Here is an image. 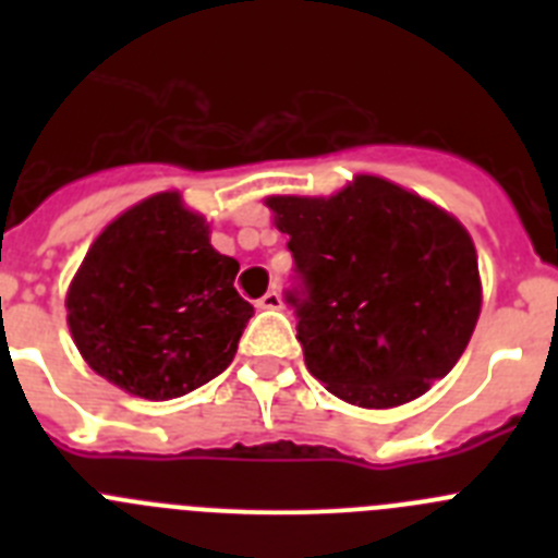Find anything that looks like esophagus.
Masks as SVG:
<instances>
[{
  "mask_svg": "<svg viewBox=\"0 0 558 558\" xmlns=\"http://www.w3.org/2000/svg\"><path fill=\"white\" fill-rule=\"evenodd\" d=\"M256 307H259V310H279V307H282V295L276 293V290H268V293H265L263 299L256 302Z\"/></svg>",
  "mask_w": 558,
  "mask_h": 558,
  "instance_id": "1",
  "label": "esophagus"
}]
</instances>
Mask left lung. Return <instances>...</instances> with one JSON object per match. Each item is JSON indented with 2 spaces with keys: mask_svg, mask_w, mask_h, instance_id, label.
<instances>
[{
  "mask_svg": "<svg viewBox=\"0 0 558 558\" xmlns=\"http://www.w3.org/2000/svg\"><path fill=\"white\" fill-rule=\"evenodd\" d=\"M276 229L290 234L304 363L360 408H397L445 377L481 315L472 236L430 201L377 175L332 198L274 195Z\"/></svg>",
  "mask_w": 558,
  "mask_h": 558,
  "instance_id": "1",
  "label": "left lung"
}]
</instances>
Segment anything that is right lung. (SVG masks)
Returning a JSON list of instances; mask_svg holds the SVG:
<instances>
[{"label": "right lung", "mask_w": 558, "mask_h": 558, "mask_svg": "<svg viewBox=\"0 0 558 558\" xmlns=\"http://www.w3.org/2000/svg\"><path fill=\"white\" fill-rule=\"evenodd\" d=\"M236 270L179 192H159L108 223L77 268L66 293L75 347L133 397H184L229 366L254 315Z\"/></svg>", "instance_id": "1"}]
</instances>
